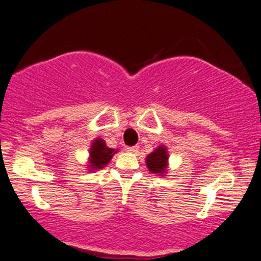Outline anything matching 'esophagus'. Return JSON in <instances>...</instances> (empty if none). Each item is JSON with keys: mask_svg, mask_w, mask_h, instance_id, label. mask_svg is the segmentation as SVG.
Wrapping results in <instances>:
<instances>
[{"mask_svg": "<svg viewBox=\"0 0 261 261\" xmlns=\"http://www.w3.org/2000/svg\"><path fill=\"white\" fill-rule=\"evenodd\" d=\"M139 149L138 146H133V147H127V151L129 152V153H137Z\"/></svg>", "mask_w": 261, "mask_h": 261, "instance_id": "esophagus-1", "label": "esophagus"}]
</instances>
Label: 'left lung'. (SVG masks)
Masks as SVG:
<instances>
[{
  "mask_svg": "<svg viewBox=\"0 0 261 261\" xmlns=\"http://www.w3.org/2000/svg\"><path fill=\"white\" fill-rule=\"evenodd\" d=\"M167 162H169V153L164 144L157 147L146 157V165L149 171L152 174L161 175V176H165L167 172V165H169Z\"/></svg>",
  "mask_w": 261,
  "mask_h": 261,
  "instance_id": "left-lung-1",
  "label": "left lung"
}]
</instances>
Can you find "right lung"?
Here are the masks:
<instances>
[{"instance_id": "add662e5", "label": "right lung", "mask_w": 261, "mask_h": 261, "mask_svg": "<svg viewBox=\"0 0 261 261\" xmlns=\"http://www.w3.org/2000/svg\"><path fill=\"white\" fill-rule=\"evenodd\" d=\"M115 153H117V151L109 148L104 139L96 138L92 142L91 148H90L89 170L90 171H95V170L104 169Z\"/></svg>"}]
</instances>
